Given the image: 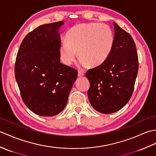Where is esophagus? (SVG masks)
Returning a JSON list of instances; mask_svg holds the SVG:
<instances>
[{"mask_svg":"<svg viewBox=\"0 0 156 156\" xmlns=\"http://www.w3.org/2000/svg\"><path fill=\"white\" fill-rule=\"evenodd\" d=\"M84 75V74L83 72H80V71H78V77H82V76H83Z\"/></svg>","mask_w":156,"mask_h":156,"instance_id":"34e87169","label":"esophagus"}]
</instances>
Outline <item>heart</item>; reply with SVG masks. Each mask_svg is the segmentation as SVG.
<instances>
[{
	"label": "heart",
	"instance_id": "b5f03b06",
	"mask_svg": "<svg viewBox=\"0 0 156 156\" xmlns=\"http://www.w3.org/2000/svg\"><path fill=\"white\" fill-rule=\"evenodd\" d=\"M114 34L109 26L99 23H82L73 27L61 41L59 54L64 64L70 66L78 55V64L92 67L101 65L113 48Z\"/></svg>",
	"mask_w": 156,
	"mask_h": 156
}]
</instances>
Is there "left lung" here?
<instances>
[{
	"instance_id": "1",
	"label": "left lung",
	"mask_w": 156,
	"mask_h": 156,
	"mask_svg": "<svg viewBox=\"0 0 156 156\" xmlns=\"http://www.w3.org/2000/svg\"><path fill=\"white\" fill-rule=\"evenodd\" d=\"M115 41L111 54L100 66L90 69L88 97L92 107L103 114L120 110L131 97L138 72L136 46L130 34L113 22Z\"/></svg>"
}]
</instances>
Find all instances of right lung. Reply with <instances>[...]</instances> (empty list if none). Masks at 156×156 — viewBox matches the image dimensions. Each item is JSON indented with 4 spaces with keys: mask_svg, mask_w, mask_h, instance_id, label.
Here are the masks:
<instances>
[{
    "mask_svg": "<svg viewBox=\"0 0 156 156\" xmlns=\"http://www.w3.org/2000/svg\"><path fill=\"white\" fill-rule=\"evenodd\" d=\"M64 21L39 26L25 36L16 55L15 74L25 105L44 117L59 114L78 76L75 69L62 64L59 29Z\"/></svg>",
    "mask_w": 156,
    "mask_h": 156,
    "instance_id": "add662e5",
    "label": "right lung"
}]
</instances>
